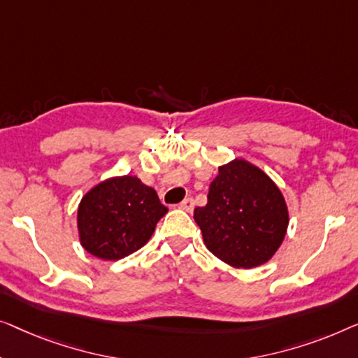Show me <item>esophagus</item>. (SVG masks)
<instances>
[{"instance_id":"34e87169","label":"esophagus","mask_w":358,"mask_h":358,"mask_svg":"<svg viewBox=\"0 0 358 358\" xmlns=\"http://www.w3.org/2000/svg\"><path fill=\"white\" fill-rule=\"evenodd\" d=\"M193 208H194V201L191 199V198H185L180 203V209L186 210V213H191V210H193Z\"/></svg>"}]
</instances>
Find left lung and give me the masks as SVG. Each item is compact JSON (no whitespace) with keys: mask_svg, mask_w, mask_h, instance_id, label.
<instances>
[{"mask_svg":"<svg viewBox=\"0 0 358 358\" xmlns=\"http://www.w3.org/2000/svg\"><path fill=\"white\" fill-rule=\"evenodd\" d=\"M206 248L238 269L268 263L289 227L284 194L268 173L245 159L219 167L208 204L194 209Z\"/></svg>","mask_w":358,"mask_h":358,"instance_id":"8db88e82","label":"left lung"}]
</instances>
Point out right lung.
Returning <instances> with one entry per match:
<instances>
[{
	"instance_id": "1",
	"label": "right lung",
	"mask_w": 358,
	"mask_h": 358,
	"mask_svg": "<svg viewBox=\"0 0 358 358\" xmlns=\"http://www.w3.org/2000/svg\"><path fill=\"white\" fill-rule=\"evenodd\" d=\"M169 209L138 177H110L94 185L78 206L80 246L95 258L117 261L148 243Z\"/></svg>"
}]
</instances>
